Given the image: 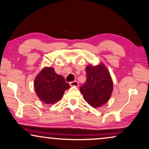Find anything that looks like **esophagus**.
<instances>
[{"instance_id": "1", "label": "esophagus", "mask_w": 149, "mask_h": 149, "mask_svg": "<svg viewBox=\"0 0 149 149\" xmlns=\"http://www.w3.org/2000/svg\"><path fill=\"white\" fill-rule=\"evenodd\" d=\"M69 84L71 86H78V82L77 81H73V82H69Z\"/></svg>"}]
</instances>
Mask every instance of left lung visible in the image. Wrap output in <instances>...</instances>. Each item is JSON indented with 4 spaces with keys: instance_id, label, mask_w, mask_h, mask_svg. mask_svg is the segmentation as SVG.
<instances>
[{
    "instance_id": "1",
    "label": "left lung",
    "mask_w": 149,
    "mask_h": 149,
    "mask_svg": "<svg viewBox=\"0 0 149 149\" xmlns=\"http://www.w3.org/2000/svg\"><path fill=\"white\" fill-rule=\"evenodd\" d=\"M86 80L80 89L86 102L93 108L100 107L109 100L113 88L110 73L102 63L86 67Z\"/></svg>"
}]
</instances>
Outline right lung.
<instances>
[{
	"label": "right lung",
	"instance_id": "right-lung-1",
	"mask_svg": "<svg viewBox=\"0 0 149 149\" xmlns=\"http://www.w3.org/2000/svg\"><path fill=\"white\" fill-rule=\"evenodd\" d=\"M33 84L38 97L47 104H55L59 101L66 90L70 87L63 76L57 74L53 67H49L40 71Z\"/></svg>",
	"mask_w": 149,
	"mask_h": 149
}]
</instances>
